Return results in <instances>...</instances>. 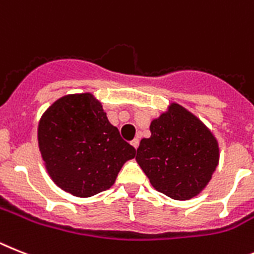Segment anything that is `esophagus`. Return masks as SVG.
<instances>
[{
    "instance_id": "esophagus-1",
    "label": "esophagus",
    "mask_w": 254,
    "mask_h": 254,
    "mask_svg": "<svg viewBox=\"0 0 254 254\" xmlns=\"http://www.w3.org/2000/svg\"><path fill=\"white\" fill-rule=\"evenodd\" d=\"M130 144L135 148V150H137L138 146H139V139H138V138H134V139L130 142Z\"/></svg>"
}]
</instances>
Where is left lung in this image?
<instances>
[{"label":"left lung","mask_w":254,"mask_h":254,"mask_svg":"<svg viewBox=\"0 0 254 254\" xmlns=\"http://www.w3.org/2000/svg\"><path fill=\"white\" fill-rule=\"evenodd\" d=\"M140 140L137 163L151 185L174 200H189L204 190L218 165V142L191 112L172 103Z\"/></svg>","instance_id":"8db88e82"}]
</instances>
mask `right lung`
I'll return each instance as SVG.
<instances>
[{
  "label": "right lung",
  "instance_id": "1",
  "mask_svg": "<svg viewBox=\"0 0 254 254\" xmlns=\"http://www.w3.org/2000/svg\"><path fill=\"white\" fill-rule=\"evenodd\" d=\"M37 135L51 180L78 197L110 189L124 163L135 156L90 93L54 102L42 115Z\"/></svg>",
  "mask_w": 254,
  "mask_h": 254
}]
</instances>
